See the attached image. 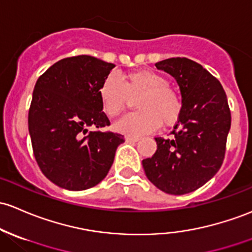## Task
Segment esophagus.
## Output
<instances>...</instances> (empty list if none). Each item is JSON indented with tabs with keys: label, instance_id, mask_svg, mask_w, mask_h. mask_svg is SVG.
<instances>
[{
	"label": "esophagus",
	"instance_id": "esophagus-1",
	"mask_svg": "<svg viewBox=\"0 0 252 252\" xmlns=\"http://www.w3.org/2000/svg\"><path fill=\"white\" fill-rule=\"evenodd\" d=\"M126 142H128V143H136V142H138V140H139V137H132V136H126Z\"/></svg>",
	"mask_w": 252,
	"mask_h": 252
}]
</instances>
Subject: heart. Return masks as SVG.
<instances>
[{"mask_svg": "<svg viewBox=\"0 0 252 252\" xmlns=\"http://www.w3.org/2000/svg\"><path fill=\"white\" fill-rule=\"evenodd\" d=\"M134 101L137 112L127 114L114 124L118 133L138 137L158 129L159 125L170 127L179 121L183 113L181 96L169 88L168 78L150 69L105 77L98 88V98L103 112L115 118Z\"/></svg>", "mask_w": 252, "mask_h": 252, "instance_id": "heart-1", "label": "heart"}]
</instances>
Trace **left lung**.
I'll list each match as a JSON object with an SVG mask.
<instances>
[{
    "label": "left lung",
    "mask_w": 252,
    "mask_h": 252,
    "mask_svg": "<svg viewBox=\"0 0 252 252\" xmlns=\"http://www.w3.org/2000/svg\"><path fill=\"white\" fill-rule=\"evenodd\" d=\"M175 78L183 113L172 138H155L158 150L143 159L148 179L161 191L185 194L218 173L226 153L231 110L222 85L199 63L172 58L155 64Z\"/></svg>",
    "instance_id": "obj_1"
}]
</instances>
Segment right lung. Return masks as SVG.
Returning a JSON list of instances; mask_svg holds the SVG:
<instances>
[{"label": "right lung", "mask_w": 252, "mask_h": 252, "mask_svg": "<svg viewBox=\"0 0 252 252\" xmlns=\"http://www.w3.org/2000/svg\"><path fill=\"white\" fill-rule=\"evenodd\" d=\"M114 67L94 56H72L54 63L34 85L29 110L33 155L43 174L62 189L80 191L101 183L125 142L121 134L99 131L110 121L98 88Z\"/></svg>", "instance_id": "obj_1"}]
</instances>
